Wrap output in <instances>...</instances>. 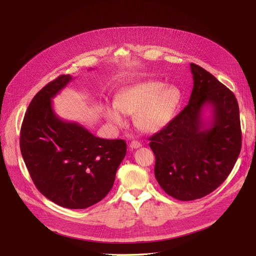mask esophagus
Masks as SVG:
<instances>
[{
  "label": "esophagus",
  "instance_id": "obj_1",
  "mask_svg": "<svg viewBox=\"0 0 256 256\" xmlns=\"http://www.w3.org/2000/svg\"><path fill=\"white\" fill-rule=\"evenodd\" d=\"M141 146H142V144L138 141H131L130 144H129V147H130V148H132V150L138 148V147H141Z\"/></svg>",
  "mask_w": 256,
  "mask_h": 256
}]
</instances>
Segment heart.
Segmentation results:
<instances>
[{"instance_id": "heart-1", "label": "heart", "mask_w": 256, "mask_h": 256, "mask_svg": "<svg viewBox=\"0 0 256 256\" xmlns=\"http://www.w3.org/2000/svg\"><path fill=\"white\" fill-rule=\"evenodd\" d=\"M182 92L175 85L159 81L138 82L122 88L116 102L104 106L106 120L113 125H126V116H134L136 126L143 132L156 134L171 122L180 109Z\"/></svg>"}]
</instances>
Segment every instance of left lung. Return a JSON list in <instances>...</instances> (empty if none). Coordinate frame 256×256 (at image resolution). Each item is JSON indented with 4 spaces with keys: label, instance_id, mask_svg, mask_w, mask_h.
I'll return each instance as SVG.
<instances>
[{
    "label": "left lung",
    "instance_id": "1",
    "mask_svg": "<svg viewBox=\"0 0 256 256\" xmlns=\"http://www.w3.org/2000/svg\"><path fill=\"white\" fill-rule=\"evenodd\" d=\"M193 88L189 104L168 125L150 138L154 176L168 196L193 200L226 180L242 150L239 106L235 95L204 68L190 64ZM209 107L210 120L204 118Z\"/></svg>",
    "mask_w": 256,
    "mask_h": 256
}]
</instances>
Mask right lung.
Masks as SVG:
<instances>
[{"label":"right lung","mask_w":256,"mask_h":256,"mask_svg":"<svg viewBox=\"0 0 256 256\" xmlns=\"http://www.w3.org/2000/svg\"><path fill=\"white\" fill-rule=\"evenodd\" d=\"M72 80L62 74L35 95L23 118L20 150L42 194L62 207L85 209L110 192L127 145L58 118L52 99Z\"/></svg>","instance_id":"obj_1"}]
</instances>
